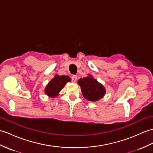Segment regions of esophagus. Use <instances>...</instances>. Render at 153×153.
Segmentation results:
<instances>
[{"mask_svg": "<svg viewBox=\"0 0 153 153\" xmlns=\"http://www.w3.org/2000/svg\"><path fill=\"white\" fill-rule=\"evenodd\" d=\"M77 81V76L76 75H73L72 76V81L73 83H75Z\"/></svg>", "mask_w": 153, "mask_h": 153, "instance_id": "34e87169", "label": "esophagus"}]
</instances>
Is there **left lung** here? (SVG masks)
<instances>
[{"mask_svg": "<svg viewBox=\"0 0 153 153\" xmlns=\"http://www.w3.org/2000/svg\"><path fill=\"white\" fill-rule=\"evenodd\" d=\"M84 98L91 102L100 100L104 97L105 91L104 87L92 76L81 78L78 80Z\"/></svg>", "mask_w": 153, "mask_h": 153, "instance_id": "8db88e82", "label": "left lung"}]
</instances>
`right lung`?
Wrapping results in <instances>:
<instances>
[{
  "label": "right lung",
  "mask_w": 153,
  "mask_h": 153,
  "mask_svg": "<svg viewBox=\"0 0 153 153\" xmlns=\"http://www.w3.org/2000/svg\"><path fill=\"white\" fill-rule=\"evenodd\" d=\"M71 81V79L68 76H55V77L51 80L50 82L46 87L45 93L50 97H55L57 96L59 92L65 87L67 82Z\"/></svg>",
  "instance_id": "1"
}]
</instances>
